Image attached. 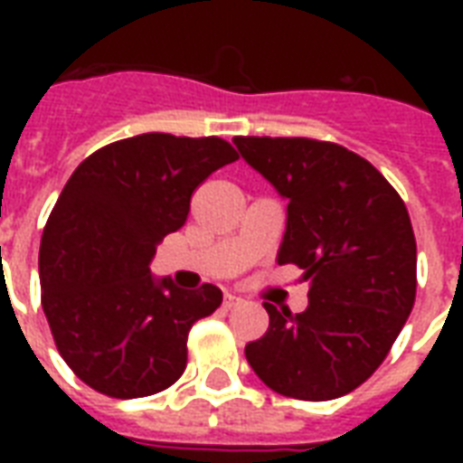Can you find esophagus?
<instances>
[{
  "label": "esophagus",
  "instance_id": "1",
  "mask_svg": "<svg viewBox=\"0 0 463 463\" xmlns=\"http://www.w3.org/2000/svg\"><path fill=\"white\" fill-rule=\"evenodd\" d=\"M242 303H245L242 298L235 296V293H228V296H225V300H223V307L232 309V307H238V305H242Z\"/></svg>",
  "mask_w": 463,
  "mask_h": 463
}]
</instances>
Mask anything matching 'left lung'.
<instances>
[{
    "instance_id": "1",
    "label": "left lung",
    "mask_w": 463,
    "mask_h": 463,
    "mask_svg": "<svg viewBox=\"0 0 463 463\" xmlns=\"http://www.w3.org/2000/svg\"><path fill=\"white\" fill-rule=\"evenodd\" d=\"M247 165L288 202L279 264L303 269L305 312H269L245 345L264 384L303 402L360 387L387 358L416 300V238L409 211L373 163L315 139L235 137Z\"/></svg>"
}]
</instances>
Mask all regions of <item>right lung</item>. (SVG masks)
<instances>
[{
	"label": "right lung",
	"instance_id": "add662e5",
	"mask_svg": "<svg viewBox=\"0 0 463 463\" xmlns=\"http://www.w3.org/2000/svg\"><path fill=\"white\" fill-rule=\"evenodd\" d=\"M232 160L218 137L148 132L98 148L64 184L43 231L40 288L57 351L90 389L139 399L184 373L189 329L223 293H187L148 267L187 221L192 192Z\"/></svg>",
	"mask_w": 463,
	"mask_h": 463
}]
</instances>
